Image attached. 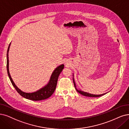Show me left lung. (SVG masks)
Returning <instances> with one entry per match:
<instances>
[{
  "instance_id": "left-lung-1",
  "label": "left lung",
  "mask_w": 129,
  "mask_h": 129,
  "mask_svg": "<svg viewBox=\"0 0 129 129\" xmlns=\"http://www.w3.org/2000/svg\"><path fill=\"white\" fill-rule=\"evenodd\" d=\"M73 81H74V86H75V88L76 89V90L78 91L79 93H80V94L84 95L85 96H87V97H100L102 95H105V94H102V95H93V94H89L88 93V92H84V91H81L80 90H78L76 87V85H75V83L74 82V80L73 79Z\"/></svg>"
}]
</instances>
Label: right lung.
Instances as JSON below:
<instances>
[{
	"label": "right lung",
	"instance_id": "add662e5",
	"mask_svg": "<svg viewBox=\"0 0 129 129\" xmlns=\"http://www.w3.org/2000/svg\"><path fill=\"white\" fill-rule=\"evenodd\" d=\"M10 45H11V43L9 44L8 46L7 53V73L9 76V78L10 79V80H11L12 84L13 86L14 87L15 89L16 90V91L18 92V93L20 95H21L22 97L25 98V99L29 100H32L33 101H38L44 100L48 99L49 97H50L53 94L54 91H55L56 84H57V81H58L59 76L61 73L62 70H63L64 68V65L62 64L59 66L58 67H57L54 70L52 75H51V78L48 84L47 85H46L44 87H43V88L40 89L37 91L31 92V93L24 92L20 90L19 88H18L17 86L15 85L9 74V67H8L9 66L8 52H9Z\"/></svg>",
	"mask_w": 129,
	"mask_h": 129
}]
</instances>
